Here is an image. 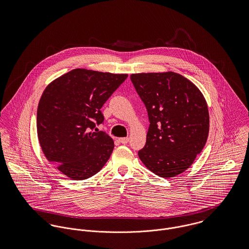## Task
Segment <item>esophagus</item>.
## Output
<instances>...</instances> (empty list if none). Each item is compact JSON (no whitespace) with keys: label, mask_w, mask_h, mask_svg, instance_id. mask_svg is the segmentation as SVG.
Here are the masks:
<instances>
[{"label":"esophagus","mask_w":249,"mask_h":249,"mask_svg":"<svg viewBox=\"0 0 249 249\" xmlns=\"http://www.w3.org/2000/svg\"><path fill=\"white\" fill-rule=\"evenodd\" d=\"M129 141V138L128 137H123V138H119V142H122V143H127Z\"/></svg>","instance_id":"obj_1"}]
</instances>
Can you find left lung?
Segmentation results:
<instances>
[{
    "label": "left lung",
    "instance_id": "left-lung-1",
    "mask_svg": "<svg viewBox=\"0 0 249 249\" xmlns=\"http://www.w3.org/2000/svg\"><path fill=\"white\" fill-rule=\"evenodd\" d=\"M130 79L150 123L139 158L158 177H177L191 167L207 141L205 98L192 81L174 71L132 73Z\"/></svg>",
    "mask_w": 249,
    "mask_h": 249
}]
</instances>
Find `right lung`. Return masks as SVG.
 Listing matches in <instances>:
<instances>
[{"label":"right lung","instance_id":"obj_1","mask_svg":"<svg viewBox=\"0 0 249 249\" xmlns=\"http://www.w3.org/2000/svg\"><path fill=\"white\" fill-rule=\"evenodd\" d=\"M126 73L73 69L52 81L37 108V135L46 158L63 175L83 180L99 173L114 148L101 108Z\"/></svg>","mask_w":249,"mask_h":249}]
</instances>
